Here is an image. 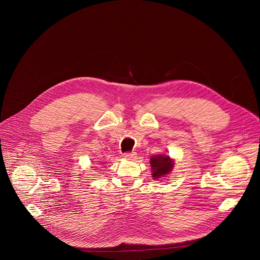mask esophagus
Instances as JSON below:
<instances>
[{"instance_id": "esophagus-1", "label": "esophagus", "mask_w": 260, "mask_h": 260, "mask_svg": "<svg viewBox=\"0 0 260 260\" xmlns=\"http://www.w3.org/2000/svg\"><path fill=\"white\" fill-rule=\"evenodd\" d=\"M123 157L125 159H128V160H134L136 158V153L135 152H131V153H125L123 155Z\"/></svg>"}]
</instances>
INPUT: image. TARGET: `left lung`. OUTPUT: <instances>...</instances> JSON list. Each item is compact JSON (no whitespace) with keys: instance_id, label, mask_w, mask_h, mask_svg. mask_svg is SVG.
Here are the masks:
<instances>
[{"instance_id":"1","label":"left lung","mask_w":260,"mask_h":260,"mask_svg":"<svg viewBox=\"0 0 260 260\" xmlns=\"http://www.w3.org/2000/svg\"><path fill=\"white\" fill-rule=\"evenodd\" d=\"M152 177L155 180L162 179L163 177L170 174L174 167V159L170 158L169 155L158 154L150 158Z\"/></svg>"}]
</instances>
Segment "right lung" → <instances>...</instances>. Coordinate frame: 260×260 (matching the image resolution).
Wrapping results in <instances>:
<instances>
[{
	"label": "right lung",
	"mask_w": 260,
	"mask_h": 260,
	"mask_svg": "<svg viewBox=\"0 0 260 260\" xmlns=\"http://www.w3.org/2000/svg\"><path fill=\"white\" fill-rule=\"evenodd\" d=\"M102 163H104V162H102Z\"/></svg>",
	"instance_id": "right-lung-1"
}]
</instances>
